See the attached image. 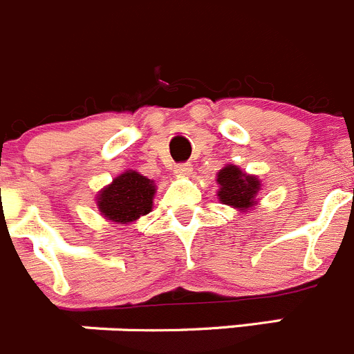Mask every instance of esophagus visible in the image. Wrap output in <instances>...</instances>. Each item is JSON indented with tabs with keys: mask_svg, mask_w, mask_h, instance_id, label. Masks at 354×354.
I'll return each instance as SVG.
<instances>
[{
	"mask_svg": "<svg viewBox=\"0 0 354 354\" xmlns=\"http://www.w3.org/2000/svg\"><path fill=\"white\" fill-rule=\"evenodd\" d=\"M174 174L177 175V177H189V175L193 174V165L189 163L177 165V167L174 168Z\"/></svg>",
	"mask_w": 354,
	"mask_h": 354,
	"instance_id": "obj_1",
	"label": "esophagus"
}]
</instances>
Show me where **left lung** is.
<instances>
[{
    "mask_svg": "<svg viewBox=\"0 0 354 354\" xmlns=\"http://www.w3.org/2000/svg\"><path fill=\"white\" fill-rule=\"evenodd\" d=\"M217 198L223 205H230L241 212H249L258 205L261 180L256 175L245 174L236 165H226L217 171Z\"/></svg>",
    "mask_w": 354,
    "mask_h": 354,
    "instance_id": "left-lung-1",
    "label": "left lung"
}]
</instances>
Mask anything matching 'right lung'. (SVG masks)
<instances>
[{
    "instance_id": "1",
    "label": "right lung",
    "mask_w": 354,
    "mask_h": 354,
    "mask_svg": "<svg viewBox=\"0 0 354 354\" xmlns=\"http://www.w3.org/2000/svg\"><path fill=\"white\" fill-rule=\"evenodd\" d=\"M156 184L135 170H124L96 194L100 214L112 225H131L154 205Z\"/></svg>"
}]
</instances>
